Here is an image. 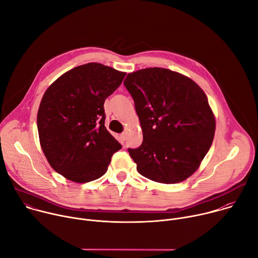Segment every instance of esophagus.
Segmentation results:
<instances>
[{
    "instance_id": "34e87169",
    "label": "esophagus",
    "mask_w": 258,
    "mask_h": 258,
    "mask_svg": "<svg viewBox=\"0 0 258 258\" xmlns=\"http://www.w3.org/2000/svg\"><path fill=\"white\" fill-rule=\"evenodd\" d=\"M120 138H121V140H122V141H125V140H126V138H127L126 133H122V134L120 135Z\"/></svg>"
}]
</instances>
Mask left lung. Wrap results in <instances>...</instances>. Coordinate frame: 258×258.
<instances>
[{"instance_id":"left-lung-1","label":"left lung","mask_w":258,"mask_h":258,"mask_svg":"<svg viewBox=\"0 0 258 258\" xmlns=\"http://www.w3.org/2000/svg\"><path fill=\"white\" fill-rule=\"evenodd\" d=\"M143 143L128 153L143 176L161 183L185 180L199 167L213 141L215 119L201 88L165 68L126 76Z\"/></svg>"}]
</instances>
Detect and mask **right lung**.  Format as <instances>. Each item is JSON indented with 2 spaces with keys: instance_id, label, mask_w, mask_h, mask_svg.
Wrapping results in <instances>:
<instances>
[{
  "instance_id": "1",
  "label": "right lung",
  "mask_w": 258,
  "mask_h": 258,
  "mask_svg": "<svg viewBox=\"0 0 258 258\" xmlns=\"http://www.w3.org/2000/svg\"><path fill=\"white\" fill-rule=\"evenodd\" d=\"M125 72L100 63L67 71L44 94L38 112L43 152L55 171L76 182L101 177L121 145L105 127L104 102Z\"/></svg>"
}]
</instances>
